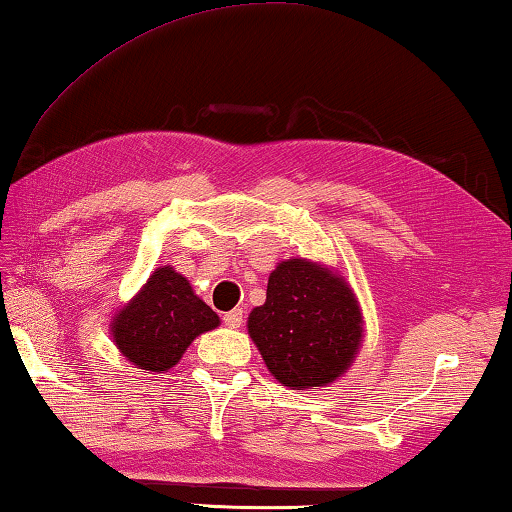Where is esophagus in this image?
Wrapping results in <instances>:
<instances>
[{"instance_id": "34e87169", "label": "esophagus", "mask_w": 512, "mask_h": 512, "mask_svg": "<svg viewBox=\"0 0 512 512\" xmlns=\"http://www.w3.org/2000/svg\"><path fill=\"white\" fill-rule=\"evenodd\" d=\"M224 324L230 329H239L241 324H244V311L241 309H232L224 315Z\"/></svg>"}]
</instances>
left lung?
<instances>
[{
  "instance_id": "left-lung-1",
  "label": "left lung",
  "mask_w": 512,
  "mask_h": 512,
  "mask_svg": "<svg viewBox=\"0 0 512 512\" xmlns=\"http://www.w3.org/2000/svg\"><path fill=\"white\" fill-rule=\"evenodd\" d=\"M248 333L268 371L291 389L333 383L356 360L365 336L351 286L302 257L277 264L266 302L248 315Z\"/></svg>"
}]
</instances>
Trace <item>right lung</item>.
I'll use <instances>...</instances> for the list:
<instances>
[{
	"label": "right lung",
	"mask_w": 512,
	"mask_h": 512,
	"mask_svg": "<svg viewBox=\"0 0 512 512\" xmlns=\"http://www.w3.org/2000/svg\"><path fill=\"white\" fill-rule=\"evenodd\" d=\"M111 338L118 351L147 374L172 369L201 333L219 327V315L194 295L172 266H161L114 315Z\"/></svg>",
	"instance_id": "1"
}]
</instances>
